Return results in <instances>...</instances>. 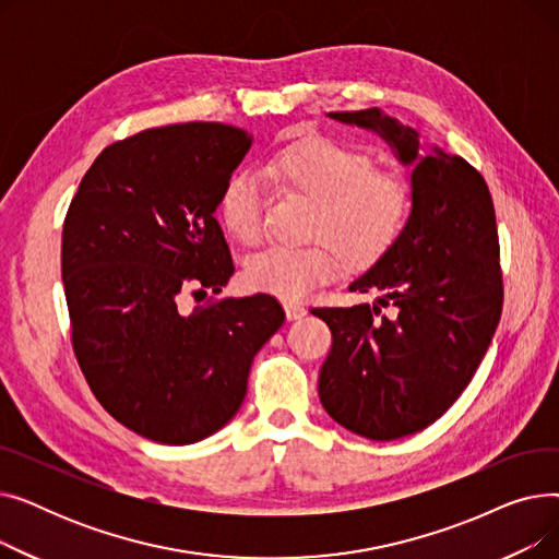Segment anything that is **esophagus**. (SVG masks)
Wrapping results in <instances>:
<instances>
[{
  "instance_id": "obj_1",
  "label": "esophagus",
  "mask_w": 559,
  "mask_h": 559,
  "mask_svg": "<svg viewBox=\"0 0 559 559\" xmlns=\"http://www.w3.org/2000/svg\"><path fill=\"white\" fill-rule=\"evenodd\" d=\"M283 308H285V317H287L289 321H297V319L306 317V308H304L301 304H297V301H285Z\"/></svg>"
}]
</instances>
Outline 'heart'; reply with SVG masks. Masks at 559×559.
<instances>
[{"label":"heart","instance_id":"obj_1","mask_svg":"<svg viewBox=\"0 0 559 559\" xmlns=\"http://www.w3.org/2000/svg\"><path fill=\"white\" fill-rule=\"evenodd\" d=\"M289 192L312 203L306 247L272 245L245 264L249 287L278 299H304L342 267H367L399 240L409 190L396 174L376 171L365 152L326 138L289 144L267 167ZM264 190L251 171H235L219 194V217L242 245L262 235Z\"/></svg>","mask_w":559,"mask_h":559}]
</instances>
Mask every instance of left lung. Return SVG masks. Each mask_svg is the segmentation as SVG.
<instances>
[{"label":"left lung","mask_w":559,"mask_h":559,"mask_svg":"<svg viewBox=\"0 0 559 559\" xmlns=\"http://www.w3.org/2000/svg\"><path fill=\"white\" fill-rule=\"evenodd\" d=\"M376 133L409 167V215L385 255L348 283L378 292L350 308H312L331 333L319 399L373 442L424 430L472 383L503 306L496 215L483 176L380 108L329 112ZM392 302V316L379 308Z\"/></svg>","instance_id":"8db88e82"}]
</instances>
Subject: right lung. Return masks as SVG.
<instances>
[{
	"label": "right lung",
	"mask_w": 559,
	"mask_h": 559,
	"mask_svg": "<svg viewBox=\"0 0 559 559\" xmlns=\"http://www.w3.org/2000/svg\"><path fill=\"white\" fill-rule=\"evenodd\" d=\"M251 144L219 122L142 131L106 146L66 215L76 360L108 413L158 444L201 442L238 415L251 362L285 321L270 295L179 308L235 272L215 211Z\"/></svg>",
	"instance_id": "1"
}]
</instances>
